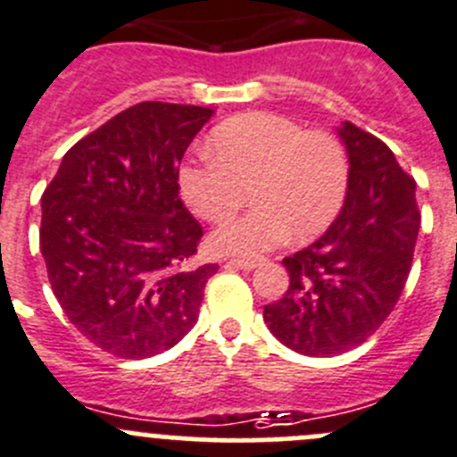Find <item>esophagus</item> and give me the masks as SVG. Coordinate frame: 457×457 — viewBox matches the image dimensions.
Wrapping results in <instances>:
<instances>
[{
  "label": "esophagus",
  "mask_w": 457,
  "mask_h": 457,
  "mask_svg": "<svg viewBox=\"0 0 457 457\" xmlns=\"http://www.w3.org/2000/svg\"><path fill=\"white\" fill-rule=\"evenodd\" d=\"M228 263L241 270H254L256 265H259V259H243V256H234V259H229Z\"/></svg>",
  "instance_id": "34e87169"
}]
</instances>
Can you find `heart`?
Returning a JSON list of instances; mask_svg holds the SVG:
<instances>
[{"mask_svg": "<svg viewBox=\"0 0 457 457\" xmlns=\"http://www.w3.org/2000/svg\"><path fill=\"white\" fill-rule=\"evenodd\" d=\"M210 156L185 162L179 187L201 219L219 223L245 203L247 214L212 237L219 252L256 256L287 237L310 241L339 216L351 183L346 147L328 131H305L277 113H245L212 129Z\"/></svg>", "mask_w": 457, "mask_h": 457, "instance_id": "1", "label": "heart"}]
</instances>
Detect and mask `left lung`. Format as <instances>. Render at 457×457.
Here are the masks:
<instances>
[{
  "label": "left lung",
  "instance_id": "left-lung-1",
  "mask_svg": "<svg viewBox=\"0 0 457 457\" xmlns=\"http://www.w3.org/2000/svg\"><path fill=\"white\" fill-rule=\"evenodd\" d=\"M351 161L346 203L321 238L283 259L290 286L263 308L270 332L308 357L360 346L386 321L411 272L420 232L415 179L386 143L339 127Z\"/></svg>",
  "mask_w": 457,
  "mask_h": 457
}]
</instances>
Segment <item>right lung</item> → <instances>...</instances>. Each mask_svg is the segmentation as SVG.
Returning a JSON list of instances; mask_svg holds the SVG:
<instances>
[{
    "label": "right lung",
    "instance_id": "1",
    "mask_svg": "<svg viewBox=\"0 0 457 457\" xmlns=\"http://www.w3.org/2000/svg\"><path fill=\"white\" fill-rule=\"evenodd\" d=\"M212 113L138 102L78 140L44 189L39 250L53 295L104 353L154 357L198 321L219 265H187L203 228L179 196V165Z\"/></svg>",
    "mask_w": 457,
    "mask_h": 457
}]
</instances>
